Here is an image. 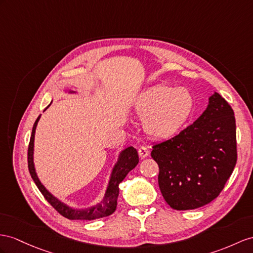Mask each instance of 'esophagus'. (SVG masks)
<instances>
[{"instance_id":"1","label":"esophagus","mask_w":253,"mask_h":253,"mask_svg":"<svg viewBox=\"0 0 253 253\" xmlns=\"http://www.w3.org/2000/svg\"><path fill=\"white\" fill-rule=\"evenodd\" d=\"M148 153H150V151H148L147 148L144 147V146H142V147L139 148V156H140L141 158L147 157V156H148Z\"/></svg>"}]
</instances>
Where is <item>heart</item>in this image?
Wrapping results in <instances>:
<instances>
[{
  "label": "heart",
  "mask_w": 253,
  "mask_h": 253,
  "mask_svg": "<svg viewBox=\"0 0 253 253\" xmlns=\"http://www.w3.org/2000/svg\"><path fill=\"white\" fill-rule=\"evenodd\" d=\"M194 100L185 87L156 85L142 93L134 103V112L144 121L146 134L156 140L176 135L188 121Z\"/></svg>",
  "instance_id": "heart-1"
}]
</instances>
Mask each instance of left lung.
Returning a JSON list of instances; mask_svg holds the SVG:
<instances>
[{"label":"left lung","mask_w":253,"mask_h":253,"mask_svg":"<svg viewBox=\"0 0 253 253\" xmlns=\"http://www.w3.org/2000/svg\"><path fill=\"white\" fill-rule=\"evenodd\" d=\"M158 184L166 202L176 211L196 210L215 200L236 165L234 112L218 93L192 125L154 144Z\"/></svg>","instance_id":"left-lung-1"}]
</instances>
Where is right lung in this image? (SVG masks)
Returning a JSON list of instances; mask_svg holds the SVG:
<instances>
[{"label": "right lung", "mask_w": 253, "mask_h": 253, "mask_svg": "<svg viewBox=\"0 0 253 253\" xmlns=\"http://www.w3.org/2000/svg\"><path fill=\"white\" fill-rule=\"evenodd\" d=\"M64 92H66L68 94H76L77 90L64 89ZM50 105L44 109L43 111H46V110L50 107ZM41 116L42 114L38 116L37 120L34 123L33 129H32V134H31L30 144H29V152H28V164H29V171H30L31 176L33 178L36 186L38 187V189H40L41 192L42 193L44 199H46L48 202L61 213L62 216L66 217L70 220H94V219H98V218L111 215V213H113L114 211L116 210V205H118L120 183L126 177L127 174L139 164V156H138L137 150L132 146H128L120 152L118 160H116V163L114 164L111 170V173H110L108 185L105 191V196L102 197V199L98 203H96L95 205H92V206L85 207V209H76V207H73L66 203H64L63 201L53 196V194L42 185L41 179L38 178L36 169H35V165H34V141H35L36 127H37L38 122L41 120Z\"/></svg>", "instance_id": "obj_1"}]
</instances>
